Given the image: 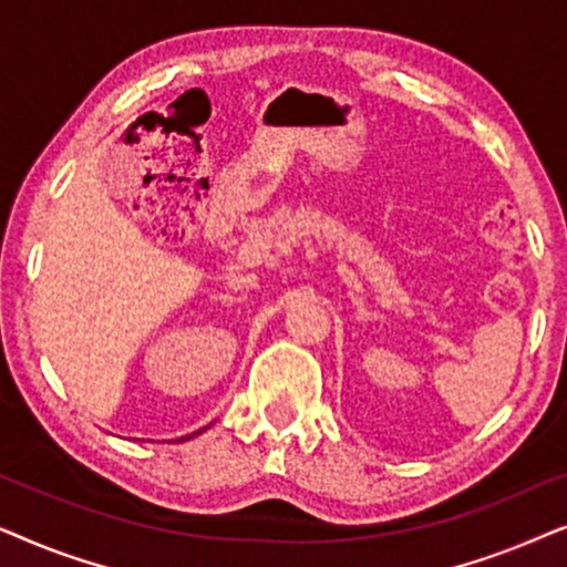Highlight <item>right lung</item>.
I'll use <instances>...</instances> for the list:
<instances>
[{"label": "right lung", "instance_id": "1", "mask_svg": "<svg viewBox=\"0 0 567 567\" xmlns=\"http://www.w3.org/2000/svg\"><path fill=\"white\" fill-rule=\"evenodd\" d=\"M198 433H200V431H196V433H190V436H183L181 441H188V439H193V436H198Z\"/></svg>", "mask_w": 567, "mask_h": 567}]
</instances>
